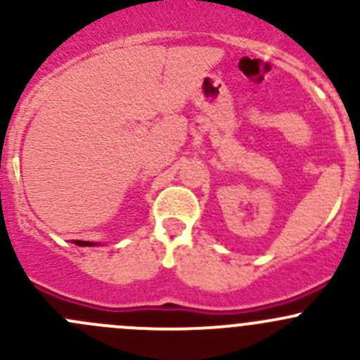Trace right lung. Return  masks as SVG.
<instances>
[{"label": "right lung", "instance_id": "add662e5", "mask_svg": "<svg viewBox=\"0 0 360 360\" xmlns=\"http://www.w3.org/2000/svg\"><path fill=\"white\" fill-rule=\"evenodd\" d=\"M76 245H94V242H85V240H75Z\"/></svg>", "mask_w": 360, "mask_h": 360}]
</instances>
